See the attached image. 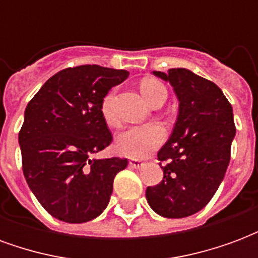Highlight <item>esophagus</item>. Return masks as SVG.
I'll list each match as a JSON object with an SVG mask.
<instances>
[{
	"instance_id": "esophagus-1",
	"label": "esophagus",
	"mask_w": 258,
	"mask_h": 258,
	"mask_svg": "<svg viewBox=\"0 0 258 258\" xmlns=\"http://www.w3.org/2000/svg\"><path fill=\"white\" fill-rule=\"evenodd\" d=\"M144 164L145 163L141 162V160H130L128 162V166L131 168H135V170H140V168L144 167Z\"/></svg>"
}]
</instances>
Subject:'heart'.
<instances>
[{
	"mask_svg": "<svg viewBox=\"0 0 258 258\" xmlns=\"http://www.w3.org/2000/svg\"><path fill=\"white\" fill-rule=\"evenodd\" d=\"M141 92L151 105L162 101L167 96L166 87L155 79H145L141 81ZM113 95L109 94L102 101V114L107 123H114L112 110ZM166 140V131L160 124L148 123L133 125L121 131L116 138V149L120 155L130 159H144L152 152L159 149Z\"/></svg>",
	"mask_w": 258,
	"mask_h": 258,
	"instance_id": "heart-1",
	"label": "heart"
}]
</instances>
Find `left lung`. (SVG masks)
Returning a JSON list of instances; mask_svg holds the SVG:
<instances>
[{"label": "left lung", "mask_w": 258, "mask_h": 258, "mask_svg": "<svg viewBox=\"0 0 258 258\" xmlns=\"http://www.w3.org/2000/svg\"><path fill=\"white\" fill-rule=\"evenodd\" d=\"M171 84L178 116L168 141L157 153L163 181L148 186L151 209L166 218H184L205 207L224 179L235 123L231 103L214 83L188 69L153 72Z\"/></svg>", "instance_id": "left-lung-1"}]
</instances>
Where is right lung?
<instances>
[{"mask_svg":"<svg viewBox=\"0 0 258 258\" xmlns=\"http://www.w3.org/2000/svg\"><path fill=\"white\" fill-rule=\"evenodd\" d=\"M128 72L84 64L64 69L42 85L25 110L19 145L26 182L55 218L94 220L106 209L113 179L127 159H94L112 142L102 101Z\"/></svg>","mask_w":258,"mask_h":258,"instance_id":"obj_1","label":"right lung"}]
</instances>
